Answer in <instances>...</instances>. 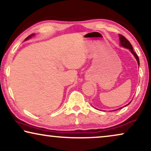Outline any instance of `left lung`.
<instances>
[{"label": "left lung", "mask_w": 151, "mask_h": 151, "mask_svg": "<svg viewBox=\"0 0 151 151\" xmlns=\"http://www.w3.org/2000/svg\"><path fill=\"white\" fill-rule=\"evenodd\" d=\"M119 40H120V42H121V45L124 47H125V48H127V49H129L130 51H131V53H133V54L134 55V56L135 57L136 60H137V63L138 65H139V58H138L137 55L136 54V53H135V51H133V47H132V45L131 43H130V42L129 40H127V38H125L124 36H123L121 34H119ZM131 103V102H130ZM128 105V104H127Z\"/></svg>", "instance_id": "left-lung-1"}]
</instances>
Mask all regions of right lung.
<instances>
[{
	"label": "right lung",
	"mask_w": 151,
	"mask_h": 151,
	"mask_svg": "<svg viewBox=\"0 0 151 151\" xmlns=\"http://www.w3.org/2000/svg\"><path fill=\"white\" fill-rule=\"evenodd\" d=\"M34 34H32V35H30V36H29L28 37H27V38H25V40H27V39H29V38H31V37H32V36H34Z\"/></svg>",
	"instance_id": "right-lung-1"
}]
</instances>
